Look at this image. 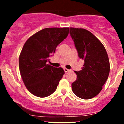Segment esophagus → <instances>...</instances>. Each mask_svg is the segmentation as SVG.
Instances as JSON below:
<instances>
[{
	"label": "esophagus",
	"instance_id": "esophagus-1",
	"mask_svg": "<svg viewBox=\"0 0 124 124\" xmlns=\"http://www.w3.org/2000/svg\"><path fill=\"white\" fill-rule=\"evenodd\" d=\"M64 71H65V73H67V72H70V70H69V69H66V68H64Z\"/></svg>",
	"mask_w": 124,
	"mask_h": 124
}]
</instances>
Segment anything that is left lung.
Here are the masks:
<instances>
[{
	"mask_svg": "<svg viewBox=\"0 0 124 124\" xmlns=\"http://www.w3.org/2000/svg\"><path fill=\"white\" fill-rule=\"evenodd\" d=\"M69 33L78 56L85 61L82 70L75 71L77 79L72 84V91L80 99H92L101 91L108 79V56L103 44L89 31L70 27Z\"/></svg>",
	"mask_w": 124,
	"mask_h": 124,
	"instance_id": "obj_1",
	"label": "left lung"
}]
</instances>
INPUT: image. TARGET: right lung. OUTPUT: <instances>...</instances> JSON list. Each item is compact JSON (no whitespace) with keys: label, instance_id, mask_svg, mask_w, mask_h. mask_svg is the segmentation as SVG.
I'll list each match as a JSON object with an SVG mask.
<instances>
[{"label":"right lung","instance_id":"obj_1","mask_svg":"<svg viewBox=\"0 0 124 124\" xmlns=\"http://www.w3.org/2000/svg\"><path fill=\"white\" fill-rule=\"evenodd\" d=\"M69 30L68 27L44 28L25 42L19 56L20 72L26 88L34 96L46 97L56 90L65 72L47 62Z\"/></svg>","mask_w":124,"mask_h":124}]
</instances>
